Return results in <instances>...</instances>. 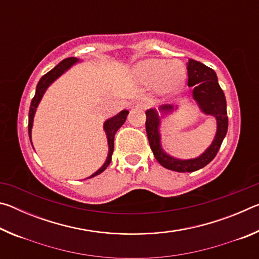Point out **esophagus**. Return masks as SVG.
<instances>
[{
	"label": "esophagus",
	"mask_w": 259,
	"mask_h": 259,
	"mask_svg": "<svg viewBox=\"0 0 259 259\" xmlns=\"http://www.w3.org/2000/svg\"><path fill=\"white\" fill-rule=\"evenodd\" d=\"M130 109H138V108H143L144 107V104L142 102H139V100H133V102L130 103L129 105Z\"/></svg>",
	"instance_id": "obj_1"
}]
</instances>
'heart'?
I'll return each mask as SVG.
<instances>
[{"mask_svg": "<svg viewBox=\"0 0 259 259\" xmlns=\"http://www.w3.org/2000/svg\"><path fill=\"white\" fill-rule=\"evenodd\" d=\"M135 77L139 82L151 84L156 82V89L162 94H170L178 90L186 81L187 71L178 60L145 59L136 64L133 68Z\"/></svg>", "mask_w": 259, "mask_h": 259, "instance_id": "obj_1", "label": "heart"}]
</instances>
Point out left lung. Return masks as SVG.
Here are the masks:
<instances>
[{"instance_id":"1","label":"left lung","mask_w":259,"mask_h":259,"mask_svg":"<svg viewBox=\"0 0 259 259\" xmlns=\"http://www.w3.org/2000/svg\"><path fill=\"white\" fill-rule=\"evenodd\" d=\"M188 87L192 88V98L198 105L200 111L205 115L213 116L217 122V130L212 143L202 154L194 159H177L165 153L161 145V119L164 115L174 113L178 106L166 104L159 107L161 113L159 116L155 108H150L146 111V133L150 142V146L157 162L165 169L177 172H192L196 171L210 163L216 156L217 152L224 140L227 128H229V119H227L226 99L222 88L219 87L216 72L204 64L194 59H188L187 63Z\"/></svg>"}]
</instances>
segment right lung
<instances>
[{
    "mask_svg": "<svg viewBox=\"0 0 259 259\" xmlns=\"http://www.w3.org/2000/svg\"><path fill=\"white\" fill-rule=\"evenodd\" d=\"M77 63H80V59L75 58V57L64 59L63 61H60L57 66L52 68L50 72H48L46 75H43L40 78V81H38L37 85H36V91H35V96L32 99V102H30V107H29V113H28V135H29L30 143H32V128H33L34 116H35V113H36V108L38 106V104H40L41 99L43 97V95H45L48 88H49L52 83L57 80V78L63 75L65 72L68 71L69 68L74 66V65ZM128 114H129V111L123 109V111H121L119 114H116L115 116H113V117H111V119H108L104 122V131H105V134H106L107 144H108V154H107L105 163L100 166L97 171L94 172L91 176H89L88 178H93L95 176H97V175L102 174L104 170L109 165V163H111L112 154L114 151V136H115L116 131L119 130L122 126V124L125 122Z\"/></svg>",
    "mask_w": 259,
    "mask_h": 259,
    "instance_id": "add662e5",
    "label": "right lung"
}]
</instances>
